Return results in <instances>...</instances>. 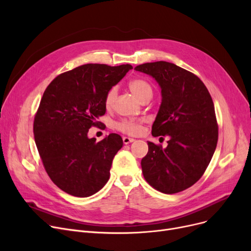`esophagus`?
<instances>
[{"mask_svg": "<svg viewBox=\"0 0 251 251\" xmlns=\"http://www.w3.org/2000/svg\"><path fill=\"white\" fill-rule=\"evenodd\" d=\"M135 139L134 138H130V137H127V136H124L123 137V142H124V144H128V143H130V142H133Z\"/></svg>", "mask_w": 251, "mask_h": 251, "instance_id": "esophagus-1", "label": "esophagus"}]
</instances>
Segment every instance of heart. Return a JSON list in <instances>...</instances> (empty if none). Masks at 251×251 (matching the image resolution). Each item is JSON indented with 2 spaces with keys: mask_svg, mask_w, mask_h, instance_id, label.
<instances>
[{
  "mask_svg": "<svg viewBox=\"0 0 251 251\" xmlns=\"http://www.w3.org/2000/svg\"><path fill=\"white\" fill-rule=\"evenodd\" d=\"M129 88L139 100H142L144 98L152 95V88L151 84L148 81L143 80V79H133V80H131L129 82ZM116 96H117V88L114 86L108 91L107 96H105V99H104L105 107L107 108L112 107L114 100L116 99ZM116 127L117 129L122 131V132L131 134V135L137 134L141 129L140 123L136 120H133V119H126V120L118 122L116 124Z\"/></svg>",
  "mask_w": 251,
  "mask_h": 251,
  "instance_id": "obj_1",
  "label": "heart"
}]
</instances>
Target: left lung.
Returning <instances> with one entry per match:
<instances>
[{"instance_id":"obj_1","label":"left lung","mask_w":251,"mask_h":251,"mask_svg":"<svg viewBox=\"0 0 251 251\" xmlns=\"http://www.w3.org/2000/svg\"><path fill=\"white\" fill-rule=\"evenodd\" d=\"M134 69L159 83L162 102L151 134L170 137L166 149L148 141L149 152L141 160L144 179L163 193L185 190L203 175L217 148L212 97L199 77L173 63H146Z\"/></svg>"}]
</instances>
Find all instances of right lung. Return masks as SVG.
I'll use <instances>...</instances> for the list:
<instances>
[{"instance_id": "1", "label": "right lung", "mask_w": 251, "mask_h": 251, "mask_svg": "<svg viewBox=\"0 0 251 251\" xmlns=\"http://www.w3.org/2000/svg\"><path fill=\"white\" fill-rule=\"evenodd\" d=\"M132 68L85 64L60 74L45 90L34 117V140L48 175L66 193L87 197L108 182L122 137L111 133L97 142L87 133L105 113L108 91Z\"/></svg>"}]
</instances>
